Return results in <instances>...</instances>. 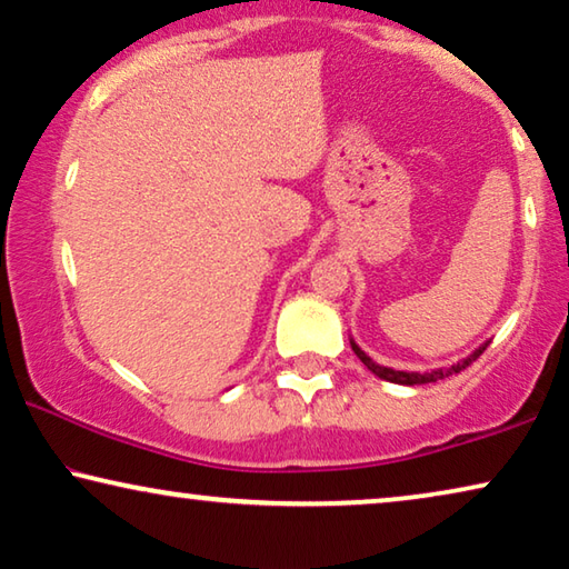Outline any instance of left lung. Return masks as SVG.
<instances>
[{
    "label": "left lung",
    "mask_w": 569,
    "mask_h": 569,
    "mask_svg": "<svg viewBox=\"0 0 569 569\" xmlns=\"http://www.w3.org/2000/svg\"><path fill=\"white\" fill-rule=\"evenodd\" d=\"M488 345H482V347H478V350H475L470 358H465V360H460L457 362V366H452V368H442V370H431V372H406V370H393V368H383V366H376V362H372L366 352L360 350L358 345L352 342V350H355V355H358V358L362 360V366H368V370L370 372H376L378 378H383V380H391V383H401V386H421V383H437V380H442V378H447V376H452V372H460V370H465L468 366H472L475 360L480 358L482 355V350H486Z\"/></svg>",
    "instance_id": "1"
}]
</instances>
